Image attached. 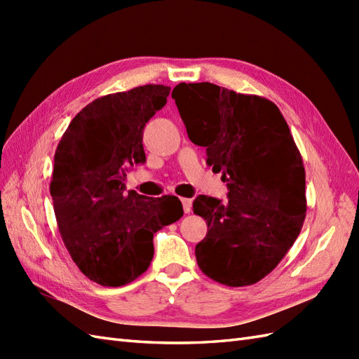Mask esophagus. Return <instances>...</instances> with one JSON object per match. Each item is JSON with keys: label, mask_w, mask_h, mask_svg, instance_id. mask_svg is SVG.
Returning a JSON list of instances; mask_svg holds the SVG:
<instances>
[{"label": "esophagus", "mask_w": 359, "mask_h": 359, "mask_svg": "<svg viewBox=\"0 0 359 359\" xmlns=\"http://www.w3.org/2000/svg\"><path fill=\"white\" fill-rule=\"evenodd\" d=\"M182 201V205H184V211H185V215H188V212H191V210H193V201L191 199H180Z\"/></svg>", "instance_id": "1"}]
</instances>
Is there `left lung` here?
<instances>
[{
	"label": "left lung",
	"mask_w": 359,
	"mask_h": 359,
	"mask_svg": "<svg viewBox=\"0 0 359 359\" xmlns=\"http://www.w3.org/2000/svg\"><path fill=\"white\" fill-rule=\"evenodd\" d=\"M172 98L189 140L207 148L228 201L199 196L194 215L208 233L196 245L199 269L228 287L256 284L292 248L306 219V170L273 102L212 83H179Z\"/></svg>",
	"instance_id": "8db88e82"
}]
</instances>
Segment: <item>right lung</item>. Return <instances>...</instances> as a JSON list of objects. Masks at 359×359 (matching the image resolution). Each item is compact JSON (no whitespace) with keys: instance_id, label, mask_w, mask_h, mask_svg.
I'll return each mask as SVG.
<instances>
[{"instance_id":"right-lung-1","label":"right lung","mask_w":359,"mask_h":359,"mask_svg":"<svg viewBox=\"0 0 359 359\" xmlns=\"http://www.w3.org/2000/svg\"><path fill=\"white\" fill-rule=\"evenodd\" d=\"M170 86L144 85L86 104L60 140L50 180L57 225L72 261L90 280L121 287L148 270L154 233L184 216L175 196L125 191L143 163V129Z\"/></svg>"}]
</instances>
